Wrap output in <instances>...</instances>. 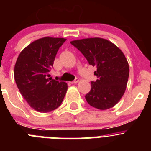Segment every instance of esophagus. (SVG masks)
I'll return each mask as SVG.
<instances>
[{"label":"esophagus","mask_w":151,"mask_h":151,"mask_svg":"<svg viewBox=\"0 0 151 151\" xmlns=\"http://www.w3.org/2000/svg\"><path fill=\"white\" fill-rule=\"evenodd\" d=\"M79 82V79L78 78H75V80H73L72 82H71V84H74V83H77Z\"/></svg>","instance_id":"esophagus-1"}]
</instances>
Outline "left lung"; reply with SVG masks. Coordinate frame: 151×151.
<instances>
[{
    "label": "left lung",
    "instance_id": "1",
    "mask_svg": "<svg viewBox=\"0 0 151 151\" xmlns=\"http://www.w3.org/2000/svg\"><path fill=\"white\" fill-rule=\"evenodd\" d=\"M85 56L88 63L96 66L97 80L85 95L91 106L99 109L112 108L124 94L129 66L123 52L114 44L101 38H89L71 42Z\"/></svg>",
    "mask_w": 151,
    "mask_h": 151
}]
</instances>
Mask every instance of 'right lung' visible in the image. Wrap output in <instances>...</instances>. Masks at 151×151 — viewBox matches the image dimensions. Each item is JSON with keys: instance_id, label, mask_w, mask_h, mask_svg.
I'll list each match as a JSON object with an SVG mask.
<instances>
[{"instance_id": "add662e5", "label": "right lung", "mask_w": 151, "mask_h": 151, "mask_svg": "<svg viewBox=\"0 0 151 151\" xmlns=\"http://www.w3.org/2000/svg\"><path fill=\"white\" fill-rule=\"evenodd\" d=\"M66 40L49 36L36 40L21 52L15 63L14 75L18 89L38 112L57 109L66 93V83L48 78L56 54Z\"/></svg>"}]
</instances>
